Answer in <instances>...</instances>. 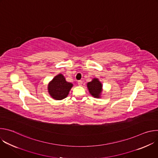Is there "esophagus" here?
<instances>
[{
	"instance_id": "obj_1",
	"label": "esophagus",
	"mask_w": 158,
	"mask_h": 158,
	"mask_svg": "<svg viewBox=\"0 0 158 158\" xmlns=\"http://www.w3.org/2000/svg\"><path fill=\"white\" fill-rule=\"evenodd\" d=\"M77 83H78V85H82V81H77Z\"/></svg>"
}]
</instances>
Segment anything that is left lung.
<instances>
[{"mask_svg":"<svg viewBox=\"0 0 158 158\" xmlns=\"http://www.w3.org/2000/svg\"><path fill=\"white\" fill-rule=\"evenodd\" d=\"M88 91L92 96L95 98H101L102 93V84L98 78H94L87 84Z\"/></svg>","mask_w":158,"mask_h":158,"instance_id":"left-lung-1","label":"left lung"}]
</instances>
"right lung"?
<instances>
[{"label":"right lung","instance_id":"right-lung-1","mask_svg":"<svg viewBox=\"0 0 158 158\" xmlns=\"http://www.w3.org/2000/svg\"><path fill=\"white\" fill-rule=\"evenodd\" d=\"M73 84L67 82L62 74L56 76L48 85V93L51 97L55 100H62L67 98Z\"/></svg>","mask_w":158,"mask_h":158}]
</instances>
